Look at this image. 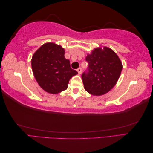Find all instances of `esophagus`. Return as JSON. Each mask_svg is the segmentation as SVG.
Instances as JSON below:
<instances>
[{"label":"esophagus","instance_id":"1","mask_svg":"<svg viewBox=\"0 0 153 153\" xmlns=\"http://www.w3.org/2000/svg\"><path fill=\"white\" fill-rule=\"evenodd\" d=\"M82 69L81 68H78L77 69V71H78V74H79V75H80V74L82 73Z\"/></svg>","mask_w":153,"mask_h":153}]
</instances>
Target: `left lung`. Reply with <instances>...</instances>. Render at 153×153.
Wrapping results in <instances>:
<instances>
[{
  "mask_svg": "<svg viewBox=\"0 0 153 153\" xmlns=\"http://www.w3.org/2000/svg\"><path fill=\"white\" fill-rule=\"evenodd\" d=\"M85 61L88 68L82 75L85 91L94 96H100L112 89L123 69L117 55L108 47L96 48Z\"/></svg>",
  "mask_w": 153,
  "mask_h": 153,
  "instance_id": "left-lung-1",
  "label": "left lung"
}]
</instances>
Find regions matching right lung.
Wrapping results in <instances>:
<instances>
[{
  "label": "right lung",
  "instance_id": "obj_1",
  "mask_svg": "<svg viewBox=\"0 0 153 153\" xmlns=\"http://www.w3.org/2000/svg\"><path fill=\"white\" fill-rule=\"evenodd\" d=\"M65 50L53 43L43 45L32 56L31 65L39 86L51 94L67 89L71 77L78 74L64 57Z\"/></svg>",
  "mask_w": 153,
  "mask_h": 153
}]
</instances>
